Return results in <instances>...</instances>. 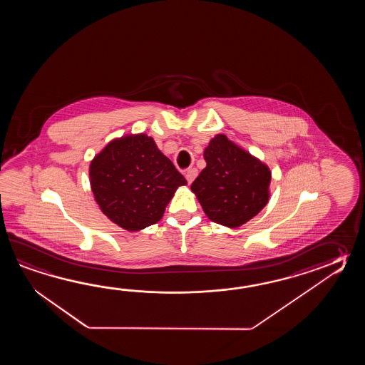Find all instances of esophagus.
I'll return each mask as SVG.
<instances>
[{
	"label": "esophagus",
	"instance_id": "esophagus-1",
	"mask_svg": "<svg viewBox=\"0 0 365 365\" xmlns=\"http://www.w3.org/2000/svg\"><path fill=\"white\" fill-rule=\"evenodd\" d=\"M197 175H198V171L195 170V168H190V170H187L185 172V179L189 184H192L193 182L194 179L197 178Z\"/></svg>",
	"mask_w": 365,
	"mask_h": 365
}]
</instances>
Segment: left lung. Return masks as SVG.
Masks as SVG:
<instances>
[{
  "mask_svg": "<svg viewBox=\"0 0 365 365\" xmlns=\"http://www.w3.org/2000/svg\"><path fill=\"white\" fill-rule=\"evenodd\" d=\"M203 158L206 167L190 189L210 220L237 228L267 205L272 181L267 164L225 134L210 140Z\"/></svg>",
  "mask_w": 365,
  "mask_h": 365,
  "instance_id": "obj_1",
  "label": "left lung"
}]
</instances>
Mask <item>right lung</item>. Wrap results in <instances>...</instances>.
Wrapping results in <instances>:
<instances>
[{"label":"right lung","mask_w":365,"mask_h":365,"mask_svg":"<svg viewBox=\"0 0 365 365\" xmlns=\"http://www.w3.org/2000/svg\"><path fill=\"white\" fill-rule=\"evenodd\" d=\"M90 185L101 212L129 232L155 225L186 180L145 133L108 142L90 163Z\"/></svg>","instance_id":"obj_1"}]
</instances>
